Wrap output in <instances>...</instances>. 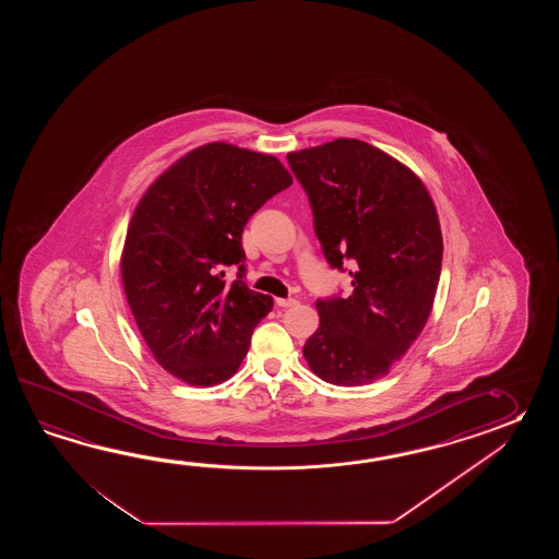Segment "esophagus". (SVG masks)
<instances>
[{
	"instance_id": "obj_1",
	"label": "esophagus",
	"mask_w": 559,
	"mask_h": 559,
	"mask_svg": "<svg viewBox=\"0 0 559 559\" xmlns=\"http://www.w3.org/2000/svg\"><path fill=\"white\" fill-rule=\"evenodd\" d=\"M275 304H277L280 308H292V306H296L297 299L296 297H285V299L284 297H277Z\"/></svg>"
}]
</instances>
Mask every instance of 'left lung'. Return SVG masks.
Returning <instances> with one entry per match:
<instances>
[{"label": "left lung", "mask_w": 559, "mask_h": 559, "mask_svg": "<svg viewBox=\"0 0 559 559\" xmlns=\"http://www.w3.org/2000/svg\"><path fill=\"white\" fill-rule=\"evenodd\" d=\"M308 193L313 229L347 297L318 299L320 328L304 345L309 368L333 385L388 376L424 330L441 274L440 222L426 186L392 155L359 140L287 154Z\"/></svg>", "instance_id": "obj_1"}]
</instances>
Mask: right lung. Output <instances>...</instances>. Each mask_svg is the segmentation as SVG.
<instances>
[{
  "instance_id": "1",
  "label": "right lung",
  "mask_w": 559,
  "mask_h": 559,
  "mask_svg": "<svg viewBox=\"0 0 559 559\" xmlns=\"http://www.w3.org/2000/svg\"><path fill=\"white\" fill-rule=\"evenodd\" d=\"M292 186L274 155L207 143L155 179L131 217L121 280L162 368L191 385L229 380L274 299L243 282V227ZM239 277L227 285L225 267Z\"/></svg>"
}]
</instances>
